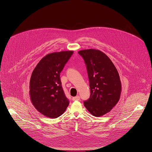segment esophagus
Returning a JSON list of instances; mask_svg holds the SVG:
<instances>
[{
  "label": "esophagus",
  "instance_id": "esophagus-1",
  "mask_svg": "<svg viewBox=\"0 0 152 152\" xmlns=\"http://www.w3.org/2000/svg\"><path fill=\"white\" fill-rule=\"evenodd\" d=\"M80 99V96L79 95L76 96H75V97H73V101H76V100H79Z\"/></svg>",
  "mask_w": 152,
  "mask_h": 152
}]
</instances>
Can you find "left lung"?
I'll return each instance as SVG.
<instances>
[{
    "instance_id": "1",
    "label": "left lung",
    "mask_w": 152,
    "mask_h": 152,
    "mask_svg": "<svg viewBox=\"0 0 152 152\" xmlns=\"http://www.w3.org/2000/svg\"><path fill=\"white\" fill-rule=\"evenodd\" d=\"M78 53L85 63L91 91L89 98L84 101L83 104L93 116H102L119 102L122 86L118 72L101 50L84 49Z\"/></svg>"
}]
</instances>
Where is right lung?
Masks as SVG:
<instances>
[{
  "instance_id": "right-lung-1",
  "label": "right lung",
  "mask_w": 152,
  "mask_h": 152,
  "mask_svg": "<svg viewBox=\"0 0 152 152\" xmlns=\"http://www.w3.org/2000/svg\"><path fill=\"white\" fill-rule=\"evenodd\" d=\"M73 53V50H67L46 55L31 74L30 81L31 103L37 111L48 118L59 117L69 104L60 75Z\"/></svg>"
}]
</instances>
